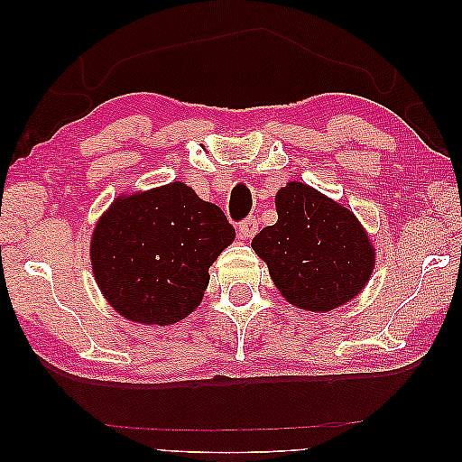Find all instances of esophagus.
Returning <instances> with one entry per match:
<instances>
[{"mask_svg":"<svg viewBox=\"0 0 462 462\" xmlns=\"http://www.w3.org/2000/svg\"><path fill=\"white\" fill-rule=\"evenodd\" d=\"M258 233V220L254 217L245 218L239 223V237L242 239H252Z\"/></svg>","mask_w":462,"mask_h":462,"instance_id":"34e87169","label":"esophagus"}]
</instances>
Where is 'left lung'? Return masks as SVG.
<instances>
[{"label":"left lung","instance_id":"1","mask_svg":"<svg viewBox=\"0 0 462 462\" xmlns=\"http://www.w3.org/2000/svg\"><path fill=\"white\" fill-rule=\"evenodd\" d=\"M277 223L252 239L275 288L290 305L332 311L362 292L374 269V245L351 210L305 182L275 195Z\"/></svg>","mask_w":462,"mask_h":462}]
</instances>
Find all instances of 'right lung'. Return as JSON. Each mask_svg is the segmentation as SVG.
I'll use <instances>...</instances> for the list:
<instances>
[{
	"label": "right lung",
	"instance_id": "add662e5",
	"mask_svg": "<svg viewBox=\"0 0 462 462\" xmlns=\"http://www.w3.org/2000/svg\"><path fill=\"white\" fill-rule=\"evenodd\" d=\"M233 239L218 206L170 182L113 199L92 233V273L122 318L170 326L199 305L208 269Z\"/></svg>",
	"mask_w": 462,
	"mask_h": 462
}]
</instances>
